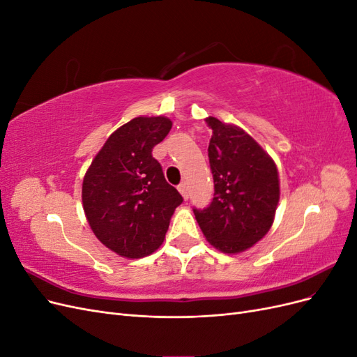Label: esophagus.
Listing matches in <instances>:
<instances>
[{"mask_svg": "<svg viewBox=\"0 0 357 357\" xmlns=\"http://www.w3.org/2000/svg\"><path fill=\"white\" fill-rule=\"evenodd\" d=\"M178 192L183 195V198L188 199L189 198V188H188V183L186 181H181L178 185Z\"/></svg>", "mask_w": 357, "mask_h": 357, "instance_id": "obj_1", "label": "esophagus"}]
</instances>
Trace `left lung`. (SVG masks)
I'll use <instances>...</instances> for the list:
<instances>
[{
	"mask_svg": "<svg viewBox=\"0 0 357 357\" xmlns=\"http://www.w3.org/2000/svg\"><path fill=\"white\" fill-rule=\"evenodd\" d=\"M214 198L193 208L205 238L223 253H240L271 228L280 198L274 160L243 129L208 117Z\"/></svg>",
	"mask_w": 357,
	"mask_h": 357,
	"instance_id": "left-lung-1",
	"label": "left lung"
}]
</instances>
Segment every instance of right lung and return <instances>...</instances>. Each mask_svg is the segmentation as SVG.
<instances>
[{
  "label": "right lung",
  "mask_w": 357,
  "mask_h": 357,
  "mask_svg": "<svg viewBox=\"0 0 357 357\" xmlns=\"http://www.w3.org/2000/svg\"><path fill=\"white\" fill-rule=\"evenodd\" d=\"M171 126L164 116L132 119L109 137L84 176L86 219L96 238L123 257L153 253L183 202L152 155Z\"/></svg>",
  "instance_id": "add662e5"
}]
</instances>
